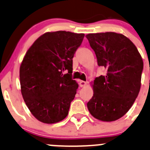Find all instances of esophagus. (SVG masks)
<instances>
[{"label":"esophagus","instance_id":"esophagus-1","mask_svg":"<svg viewBox=\"0 0 150 150\" xmlns=\"http://www.w3.org/2000/svg\"><path fill=\"white\" fill-rule=\"evenodd\" d=\"M79 84H80V86L81 87H84L86 85V81H81L79 82Z\"/></svg>","mask_w":150,"mask_h":150}]
</instances>
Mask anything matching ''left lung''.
<instances>
[{"label": "left lung", "mask_w": 150, "mask_h": 150, "mask_svg": "<svg viewBox=\"0 0 150 150\" xmlns=\"http://www.w3.org/2000/svg\"><path fill=\"white\" fill-rule=\"evenodd\" d=\"M90 46L99 66L107 69L94 81V94L87 103L99 120H119L130 110L140 91L144 63L135 45L121 33H88Z\"/></svg>", "instance_id": "left-lung-1"}]
</instances>
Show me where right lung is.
Here are the masks:
<instances>
[{"instance_id":"right-lung-1","label":"right lung","mask_w":150,"mask_h":150,"mask_svg":"<svg viewBox=\"0 0 150 150\" xmlns=\"http://www.w3.org/2000/svg\"><path fill=\"white\" fill-rule=\"evenodd\" d=\"M83 37L65 30L47 32L26 53L20 69L21 92L39 121L53 124L67 116L78 87L72 78V59Z\"/></svg>"}]
</instances>
